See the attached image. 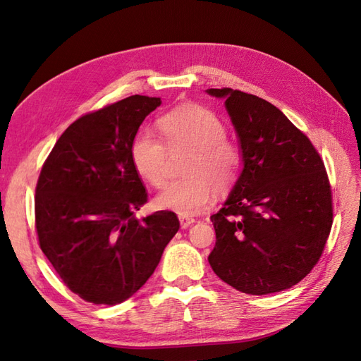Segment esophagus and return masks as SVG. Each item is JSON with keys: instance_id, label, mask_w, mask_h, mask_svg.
I'll return each instance as SVG.
<instances>
[{"instance_id": "1", "label": "esophagus", "mask_w": 361, "mask_h": 361, "mask_svg": "<svg viewBox=\"0 0 361 361\" xmlns=\"http://www.w3.org/2000/svg\"><path fill=\"white\" fill-rule=\"evenodd\" d=\"M195 224V219L194 217H185V216H180V225L183 229L189 228L190 225Z\"/></svg>"}]
</instances>
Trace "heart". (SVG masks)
Segmentation results:
<instances>
[{
    "mask_svg": "<svg viewBox=\"0 0 361 361\" xmlns=\"http://www.w3.org/2000/svg\"><path fill=\"white\" fill-rule=\"evenodd\" d=\"M164 142L149 128H140L130 142V159L137 175L161 189L167 181V149H190L183 167L186 178L172 183L158 197L161 208L180 216H195L212 200L216 188L226 192L239 180L243 153L228 140L225 121L208 106L189 104L173 109L158 119Z\"/></svg>",
    "mask_w": 361,
    "mask_h": 361,
    "instance_id": "heart-1",
    "label": "heart"
}]
</instances>
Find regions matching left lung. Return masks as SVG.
<instances>
[{
	"instance_id": "left-lung-1",
	"label": "left lung",
	"mask_w": 361,
	"mask_h": 361,
	"mask_svg": "<svg viewBox=\"0 0 361 361\" xmlns=\"http://www.w3.org/2000/svg\"><path fill=\"white\" fill-rule=\"evenodd\" d=\"M225 97L239 135L243 171L211 216L208 257L221 281L248 295L293 287L318 264L334 221L332 188L312 141L265 99L231 88Z\"/></svg>"
}]
</instances>
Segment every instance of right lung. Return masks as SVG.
Masks as SVG:
<instances>
[{"instance_id": "right-lung-1", "label": "right lung", "mask_w": 361, "mask_h": 361, "mask_svg": "<svg viewBox=\"0 0 361 361\" xmlns=\"http://www.w3.org/2000/svg\"><path fill=\"white\" fill-rule=\"evenodd\" d=\"M159 104V97L135 94L83 114L59 137L38 176V245L87 302L114 305L135 295L180 229L172 211L135 217L147 192L130 142Z\"/></svg>"}]
</instances>
